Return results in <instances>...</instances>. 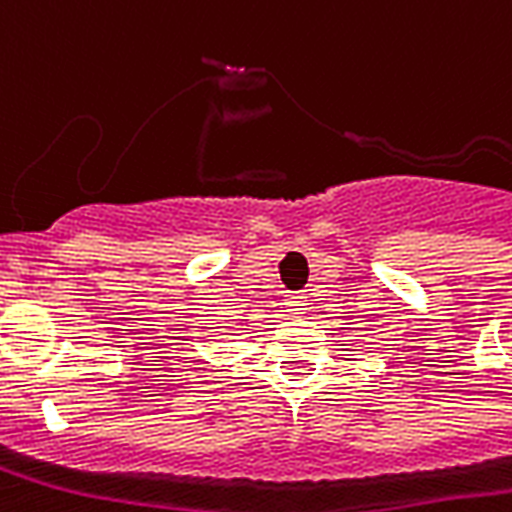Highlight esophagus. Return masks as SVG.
I'll use <instances>...</instances> for the list:
<instances>
[{
    "mask_svg": "<svg viewBox=\"0 0 512 512\" xmlns=\"http://www.w3.org/2000/svg\"><path fill=\"white\" fill-rule=\"evenodd\" d=\"M284 306H287L292 317H300L306 311V300H303V295H290V298L284 300Z\"/></svg>",
    "mask_w": 512,
    "mask_h": 512,
    "instance_id": "1",
    "label": "esophagus"
}]
</instances>
